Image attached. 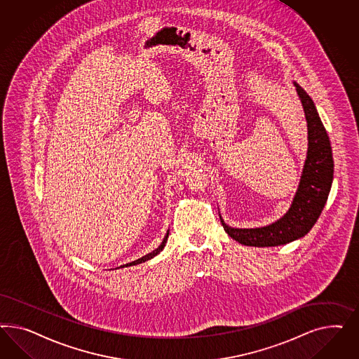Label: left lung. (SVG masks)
I'll use <instances>...</instances> for the list:
<instances>
[{"instance_id":"1","label":"left lung","mask_w":359,"mask_h":359,"mask_svg":"<svg viewBox=\"0 0 359 359\" xmlns=\"http://www.w3.org/2000/svg\"><path fill=\"white\" fill-rule=\"evenodd\" d=\"M296 92L304 108L308 128V151L294 201L288 212L271 225L255 229L230 228L221 218L225 231L246 246L271 248L304 237L313 228L325 207L333 182V155L329 137L320 120L313 100L297 83Z\"/></svg>"}]
</instances>
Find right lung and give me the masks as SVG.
Here are the masks:
<instances>
[{"mask_svg":"<svg viewBox=\"0 0 359 359\" xmlns=\"http://www.w3.org/2000/svg\"><path fill=\"white\" fill-rule=\"evenodd\" d=\"M167 238H168V231H167V234L164 236L163 241H162V243H161V246H159L158 249H155V250L151 251V252L146 254L144 257H142V258H140V259H137V261L131 262V263H128V264H123V266H121V267H128V266H134V264H140V263H143V262L151 259V258H154L155 255H158V254H159L161 251L163 250L164 246H165V242H167Z\"/></svg>","mask_w":359,"mask_h":359,"instance_id":"1","label":"right lung"}]
</instances>
